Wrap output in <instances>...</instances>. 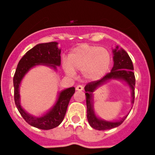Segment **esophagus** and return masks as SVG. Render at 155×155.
I'll list each match as a JSON object with an SVG mask.
<instances>
[{
  "instance_id": "esophagus-1",
  "label": "esophagus",
  "mask_w": 155,
  "mask_h": 155,
  "mask_svg": "<svg viewBox=\"0 0 155 155\" xmlns=\"http://www.w3.org/2000/svg\"><path fill=\"white\" fill-rule=\"evenodd\" d=\"M76 90L81 91L83 90V86H82V85H77V86H76Z\"/></svg>"
}]
</instances>
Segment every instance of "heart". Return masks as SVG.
Returning a JSON list of instances; mask_svg holds the SVG:
<instances>
[{
	"instance_id": "obj_1",
	"label": "heart",
	"mask_w": 155,
	"mask_h": 155,
	"mask_svg": "<svg viewBox=\"0 0 155 155\" xmlns=\"http://www.w3.org/2000/svg\"><path fill=\"white\" fill-rule=\"evenodd\" d=\"M110 64V54L106 48L82 44L68 54L64 70L70 76H73L76 70L82 72L85 79L96 80L105 76Z\"/></svg>"
}]
</instances>
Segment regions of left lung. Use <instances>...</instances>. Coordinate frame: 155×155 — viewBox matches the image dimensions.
Listing matches in <instances>:
<instances>
[{"label": "left lung", "mask_w": 155, "mask_h": 155, "mask_svg": "<svg viewBox=\"0 0 155 155\" xmlns=\"http://www.w3.org/2000/svg\"><path fill=\"white\" fill-rule=\"evenodd\" d=\"M113 68L110 73H107L101 79L89 82L85 87V96H86L87 105V118L89 124L94 129L98 130H105L121 125L125 120L127 116L117 121H109L98 118L94 111L93 106V92L99 86L112 79H118L124 81L131 89L132 101L131 104H134L135 98V83L136 79L134 70V65L130 58L124 49H118V46L113 50Z\"/></svg>", "instance_id": "obj_1"}]
</instances>
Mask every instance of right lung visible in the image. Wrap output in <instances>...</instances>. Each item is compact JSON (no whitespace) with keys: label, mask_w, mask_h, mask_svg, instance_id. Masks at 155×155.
Instances as JSON below:
<instances>
[{"label":"right lung","mask_w":155,"mask_h":155,"mask_svg":"<svg viewBox=\"0 0 155 155\" xmlns=\"http://www.w3.org/2000/svg\"><path fill=\"white\" fill-rule=\"evenodd\" d=\"M58 44L57 42H51L40 43L33 47L19 61L14 74V100L15 106L26 122L39 129H53L62 122L66 115L70 98L75 93V87H69L61 91L53 107L45 115L36 117L28 113L20 105L19 86L26 73L37 65H46L57 70L56 66L61 65V49L58 47Z\"/></svg>","instance_id":"obj_1"}]
</instances>
